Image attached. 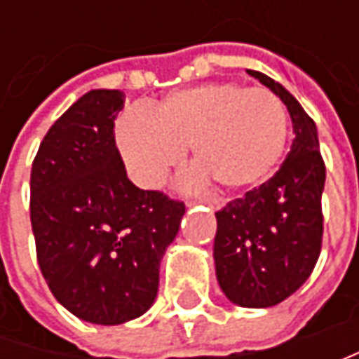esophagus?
<instances>
[{"instance_id": "1", "label": "esophagus", "mask_w": 359, "mask_h": 359, "mask_svg": "<svg viewBox=\"0 0 359 359\" xmlns=\"http://www.w3.org/2000/svg\"><path fill=\"white\" fill-rule=\"evenodd\" d=\"M201 201L208 203V205H212V208H222L224 205V200L217 198V196H205V198H201Z\"/></svg>"}]
</instances>
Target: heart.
Returning <instances> with one entry per match:
<instances>
[{
    "instance_id": "b5f03b06",
    "label": "heart",
    "mask_w": 359,
    "mask_h": 359,
    "mask_svg": "<svg viewBox=\"0 0 359 359\" xmlns=\"http://www.w3.org/2000/svg\"><path fill=\"white\" fill-rule=\"evenodd\" d=\"M116 142L140 186H159L194 145L196 161L219 186L248 189L278 168L287 142V111L264 88L203 83L173 91L149 109L123 111Z\"/></svg>"
}]
</instances>
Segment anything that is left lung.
Returning <instances> with one entry per match:
<instances>
[{"label":"left lung","instance_id":"1","mask_svg":"<svg viewBox=\"0 0 359 359\" xmlns=\"http://www.w3.org/2000/svg\"><path fill=\"white\" fill-rule=\"evenodd\" d=\"M248 74L282 100L296 137L273 177L215 212V276L229 302L271 308L304 285L322 252L325 163L316 123L296 97L266 74Z\"/></svg>","mask_w":359,"mask_h":359}]
</instances>
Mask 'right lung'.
Listing matches in <instances>:
<instances>
[{
    "mask_svg": "<svg viewBox=\"0 0 359 359\" xmlns=\"http://www.w3.org/2000/svg\"><path fill=\"white\" fill-rule=\"evenodd\" d=\"M119 90H91L57 119L32 165L29 215L51 294L79 320L118 325L156 302L184 201L140 189L116 147Z\"/></svg>",
    "mask_w": 359,
    "mask_h": 359,
    "instance_id": "right-lung-1",
    "label": "right lung"
}]
</instances>
